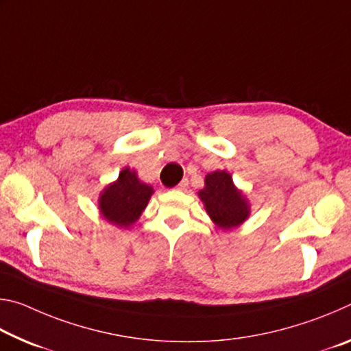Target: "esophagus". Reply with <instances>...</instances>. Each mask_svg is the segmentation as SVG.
Returning a JSON list of instances; mask_svg holds the SVG:
<instances>
[{"mask_svg":"<svg viewBox=\"0 0 351 351\" xmlns=\"http://www.w3.org/2000/svg\"><path fill=\"white\" fill-rule=\"evenodd\" d=\"M187 187H189V181L187 180H182L175 189L176 190H187Z\"/></svg>","mask_w":351,"mask_h":351,"instance_id":"1","label":"esophagus"}]
</instances>
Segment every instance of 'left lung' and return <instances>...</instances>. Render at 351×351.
<instances>
[{
	"label": "left lung",
	"mask_w": 351,
	"mask_h": 351,
	"mask_svg": "<svg viewBox=\"0 0 351 351\" xmlns=\"http://www.w3.org/2000/svg\"><path fill=\"white\" fill-rule=\"evenodd\" d=\"M198 197L212 223L224 232L239 228L251 215V203L243 190L235 186L228 170L207 173Z\"/></svg>",
	"instance_id": "left-lung-1"
}]
</instances>
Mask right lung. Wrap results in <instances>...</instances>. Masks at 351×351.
Here are the masks:
<instances>
[{
  "instance_id": "add662e5",
  "label": "right lung",
  "mask_w": 351,
  "mask_h": 351,
  "mask_svg": "<svg viewBox=\"0 0 351 351\" xmlns=\"http://www.w3.org/2000/svg\"><path fill=\"white\" fill-rule=\"evenodd\" d=\"M153 193L154 189L142 182L136 170L123 167L117 180L106 184L99 193V212L110 224L128 229L138 221Z\"/></svg>"
}]
</instances>
